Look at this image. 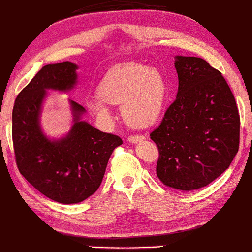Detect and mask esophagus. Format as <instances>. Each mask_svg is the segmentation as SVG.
<instances>
[{
    "label": "esophagus",
    "mask_w": 252,
    "mask_h": 252,
    "mask_svg": "<svg viewBox=\"0 0 252 252\" xmlns=\"http://www.w3.org/2000/svg\"><path fill=\"white\" fill-rule=\"evenodd\" d=\"M128 140L130 143H137V142H140V141L144 140V136L143 135H130L128 137Z\"/></svg>",
    "instance_id": "obj_1"
}]
</instances>
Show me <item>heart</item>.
Listing matches in <instances>:
<instances>
[{
    "label": "heart",
    "instance_id": "b5f03b06",
    "mask_svg": "<svg viewBox=\"0 0 252 252\" xmlns=\"http://www.w3.org/2000/svg\"><path fill=\"white\" fill-rule=\"evenodd\" d=\"M99 96L88 108L102 122L111 120L109 104L122 105L124 120L136 128L152 126L162 111L166 83L158 71L140 63H121L108 72L98 86Z\"/></svg>",
    "mask_w": 252,
    "mask_h": 252
}]
</instances>
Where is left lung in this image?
<instances>
[{"instance_id":"8db88e82","label":"left lung","mask_w":252,"mask_h":252,"mask_svg":"<svg viewBox=\"0 0 252 252\" xmlns=\"http://www.w3.org/2000/svg\"><path fill=\"white\" fill-rule=\"evenodd\" d=\"M179 91L160 126L150 132L158 149V178L193 190L230 167L239 148L241 118L221 72L196 57H176Z\"/></svg>"}]
</instances>
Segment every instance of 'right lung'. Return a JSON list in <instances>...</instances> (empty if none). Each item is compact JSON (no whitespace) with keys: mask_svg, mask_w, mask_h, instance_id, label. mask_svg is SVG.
I'll use <instances>...</instances> for the list:
<instances>
[{"mask_svg":"<svg viewBox=\"0 0 252 252\" xmlns=\"http://www.w3.org/2000/svg\"><path fill=\"white\" fill-rule=\"evenodd\" d=\"M76 70V63L70 62L43 66L17 94L13 108L11 135L19 172L40 193L60 204H77L94 194L112 152L123 143L117 135L79 121L85 109L73 100L70 134L58 141L42 134L39 115L46 90L72 89Z\"/></svg>","mask_w":252,"mask_h":252,"instance_id":"obj_1","label":"right lung"}]
</instances>
